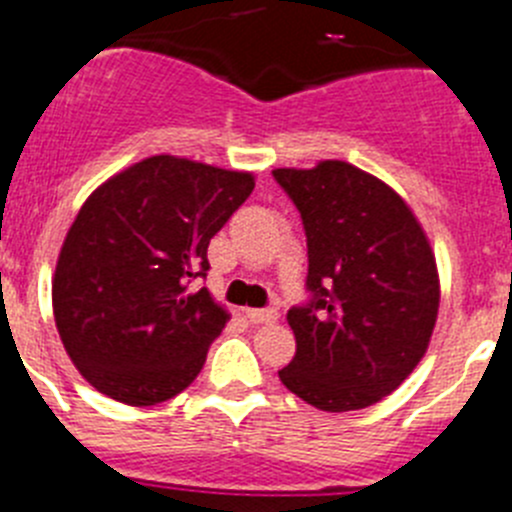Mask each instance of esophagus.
Here are the masks:
<instances>
[{
  "instance_id": "obj_1",
  "label": "esophagus",
  "mask_w": 512,
  "mask_h": 512,
  "mask_svg": "<svg viewBox=\"0 0 512 512\" xmlns=\"http://www.w3.org/2000/svg\"><path fill=\"white\" fill-rule=\"evenodd\" d=\"M245 316L252 324H270L278 319V311L275 308H245Z\"/></svg>"
}]
</instances>
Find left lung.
Segmentation results:
<instances>
[{
    "label": "left lung",
    "instance_id": "left-lung-1",
    "mask_svg": "<svg viewBox=\"0 0 512 512\" xmlns=\"http://www.w3.org/2000/svg\"><path fill=\"white\" fill-rule=\"evenodd\" d=\"M308 239L313 301L290 308L296 354L285 388L329 413L393 393L426 354L441 283L418 216L395 188L344 160L275 168Z\"/></svg>",
    "mask_w": 512,
    "mask_h": 512
}]
</instances>
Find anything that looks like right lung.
<instances>
[{
	"label": "right lung",
	"instance_id": "1",
	"mask_svg": "<svg viewBox=\"0 0 512 512\" xmlns=\"http://www.w3.org/2000/svg\"><path fill=\"white\" fill-rule=\"evenodd\" d=\"M252 188L250 170L150 155L91 191L58 252L53 316L99 393L140 408L196 380L229 311L191 280Z\"/></svg>",
	"mask_w": 512,
	"mask_h": 512
}]
</instances>
